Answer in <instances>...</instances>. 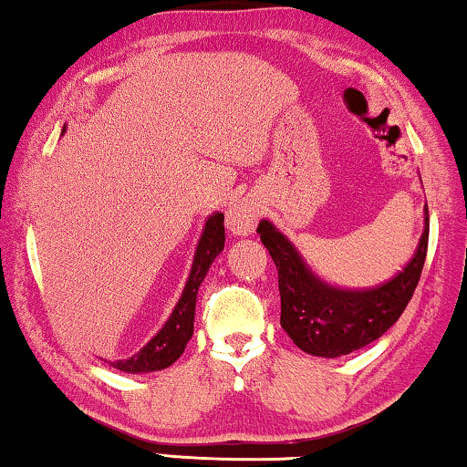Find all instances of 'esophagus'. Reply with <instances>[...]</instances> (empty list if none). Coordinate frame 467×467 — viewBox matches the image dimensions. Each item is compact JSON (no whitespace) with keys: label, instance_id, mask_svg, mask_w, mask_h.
<instances>
[{"label":"esophagus","instance_id":"1","mask_svg":"<svg viewBox=\"0 0 467 467\" xmlns=\"http://www.w3.org/2000/svg\"><path fill=\"white\" fill-rule=\"evenodd\" d=\"M257 221L259 213L246 202L234 203V206L227 210V227L229 232H234L235 235L253 234L254 227H257Z\"/></svg>","mask_w":467,"mask_h":467}]
</instances>
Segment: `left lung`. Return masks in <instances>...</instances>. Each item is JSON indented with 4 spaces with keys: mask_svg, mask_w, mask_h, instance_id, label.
Wrapping results in <instances>:
<instances>
[{
    "mask_svg": "<svg viewBox=\"0 0 467 467\" xmlns=\"http://www.w3.org/2000/svg\"><path fill=\"white\" fill-rule=\"evenodd\" d=\"M257 232L278 270L283 329L306 353L340 357L379 340L406 310L423 272L430 214L417 251L404 270L389 283L366 291L336 289L321 283L272 223L261 221Z\"/></svg>",
    "mask_w": 467,
    "mask_h": 467,
    "instance_id": "left-lung-1",
    "label": "left lung"
}]
</instances>
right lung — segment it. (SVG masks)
Masks as SVG:
<instances>
[{"mask_svg":"<svg viewBox=\"0 0 467 467\" xmlns=\"http://www.w3.org/2000/svg\"><path fill=\"white\" fill-rule=\"evenodd\" d=\"M223 213H216L208 219L203 234L197 244L193 267H191L189 280L184 285V291L178 299L174 312L163 325V329L146 344V347L130 359L114 361V368L120 372L140 374V372H155L174 363L182 355L184 347L193 336V318H195V299L203 276H206L210 265L216 254L223 251L225 244V225H223Z\"/></svg>","mask_w":467,"mask_h":467,"instance_id":"right-lung-1","label":"right lung"}]
</instances>
